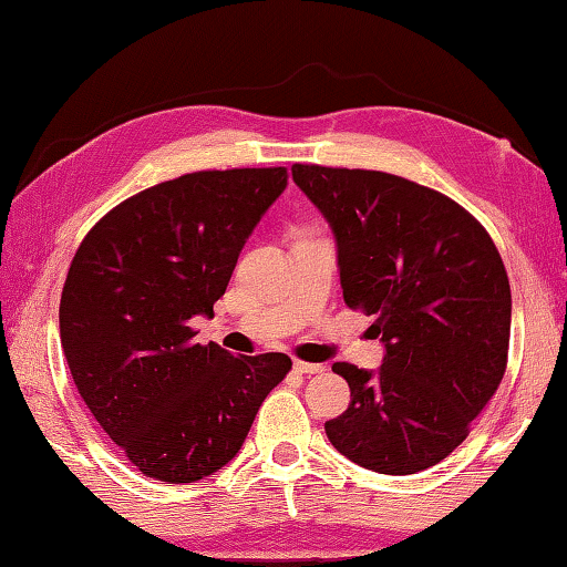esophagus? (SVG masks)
Segmentation results:
<instances>
[{
	"instance_id": "1",
	"label": "esophagus",
	"mask_w": 567,
	"mask_h": 567,
	"mask_svg": "<svg viewBox=\"0 0 567 567\" xmlns=\"http://www.w3.org/2000/svg\"><path fill=\"white\" fill-rule=\"evenodd\" d=\"M293 369L303 373V375H313V373H323L321 363H309V361H293Z\"/></svg>"
}]
</instances>
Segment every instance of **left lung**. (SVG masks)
<instances>
[{
    "label": "left lung",
    "mask_w": 567,
    "mask_h": 567,
    "mask_svg": "<svg viewBox=\"0 0 567 567\" xmlns=\"http://www.w3.org/2000/svg\"><path fill=\"white\" fill-rule=\"evenodd\" d=\"M291 174L333 228L346 306L375 316L385 346L379 373L333 363L351 403L326 435L375 473L431 468L465 441L508 365L498 248L461 204L403 176L319 164Z\"/></svg>",
    "instance_id": "obj_1"
}]
</instances>
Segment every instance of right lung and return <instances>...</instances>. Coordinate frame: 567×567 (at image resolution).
<instances>
[{
	"label": "right lung",
	"mask_w": 567,
	"mask_h": 567,
	"mask_svg": "<svg viewBox=\"0 0 567 567\" xmlns=\"http://www.w3.org/2000/svg\"><path fill=\"white\" fill-rule=\"evenodd\" d=\"M289 182L284 166L194 172L134 194L79 244L59 336L86 409L148 478L194 483L241 451L286 353L196 343L238 254Z\"/></svg>",
	"instance_id": "add662e5"
}]
</instances>
